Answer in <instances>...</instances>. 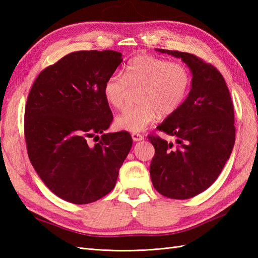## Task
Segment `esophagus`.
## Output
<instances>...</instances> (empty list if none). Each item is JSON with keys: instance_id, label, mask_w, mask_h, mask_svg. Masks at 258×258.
Wrapping results in <instances>:
<instances>
[{"instance_id": "1", "label": "esophagus", "mask_w": 258, "mask_h": 258, "mask_svg": "<svg viewBox=\"0 0 258 258\" xmlns=\"http://www.w3.org/2000/svg\"><path fill=\"white\" fill-rule=\"evenodd\" d=\"M132 139L134 142H140L142 140H144V136L140 133H132Z\"/></svg>"}]
</instances>
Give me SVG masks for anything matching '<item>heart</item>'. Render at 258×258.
Segmentation results:
<instances>
[{
    "label": "heart",
    "instance_id": "heart-1",
    "mask_svg": "<svg viewBox=\"0 0 258 258\" xmlns=\"http://www.w3.org/2000/svg\"><path fill=\"white\" fill-rule=\"evenodd\" d=\"M191 76L186 65L151 54H140L126 65L123 75L113 74L103 86L105 101L115 109L123 108L131 91H139V105L125 108L115 119L120 130L141 132L158 114L167 116L183 105Z\"/></svg>",
    "mask_w": 258,
    "mask_h": 258
}]
</instances>
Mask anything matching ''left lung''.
Here are the masks:
<instances>
[{
	"label": "left lung",
	"mask_w": 258,
	"mask_h": 258,
	"mask_svg": "<svg viewBox=\"0 0 258 258\" xmlns=\"http://www.w3.org/2000/svg\"><path fill=\"white\" fill-rule=\"evenodd\" d=\"M180 57L190 69L191 89L183 105L157 126L176 138V145L149 135L155 149L150 173L158 193L188 200L215 182L235 143L234 106L223 75L194 54L157 50Z\"/></svg>",
	"instance_id": "obj_1"
}]
</instances>
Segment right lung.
<instances>
[{"label":"right lung","instance_id":"obj_1","mask_svg":"<svg viewBox=\"0 0 258 258\" xmlns=\"http://www.w3.org/2000/svg\"><path fill=\"white\" fill-rule=\"evenodd\" d=\"M122 61L116 51L70 53L37 75L27 96L24 136L30 161L47 187L73 204L108 194L132 147L126 131L104 133L113 114L103 86ZM92 137L99 141L94 146L88 143Z\"/></svg>","mask_w":258,"mask_h":258}]
</instances>
